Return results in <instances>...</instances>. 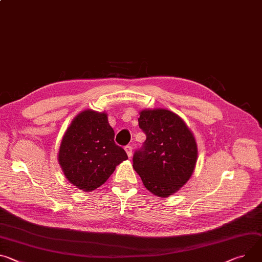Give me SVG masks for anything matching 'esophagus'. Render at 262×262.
<instances>
[{
  "instance_id": "34e87169",
  "label": "esophagus",
  "mask_w": 262,
  "mask_h": 262,
  "mask_svg": "<svg viewBox=\"0 0 262 262\" xmlns=\"http://www.w3.org/2000/svg\"><path fill=\"white\" fill-rule=\"evenodd\" d=\"M125 151H126L127 156L130 158L132 155H133V147H132V145H126L125 146Z\"/></svg>"
}]
</instances>
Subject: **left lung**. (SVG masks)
Listing matches in <instances>:
<instances>
[{
    "label": "left lung",
    "instance_id": "8db88e82",
    "mask_svg": "<svg viewBox=\"0 0 262 262\" xmlns=\"http://www.w3.org/2000/svg\"><path fill=\"white\" fill-rule=\"evenodd\" d=\"M138 122L146 140L135 151L133 167L151 193L167 198L192 176L198 158L194 137L168 110L142 111Z\"/></svg>",
    "mask_w": 262,
    "mask_h": 262
}]
</instances>
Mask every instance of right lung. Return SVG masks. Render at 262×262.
<instances>
[{
	"label": "right lung",
	"instance_id": "1",
	"mask_svg": "<svg viewBox=\"0 0 262 262\" xmlns=\"http://www.w3.org/2000/svg\"><path fill=\"white\" fill-rule=\"evenodd\" d=\"M106 114L84 111L67 129L58 154L66 178L83 191L105 183L116 166L128 157L115 143Z\"/></svg>",
	"mask_w": 262,
	"mask_h": 262
}]
</instances>
